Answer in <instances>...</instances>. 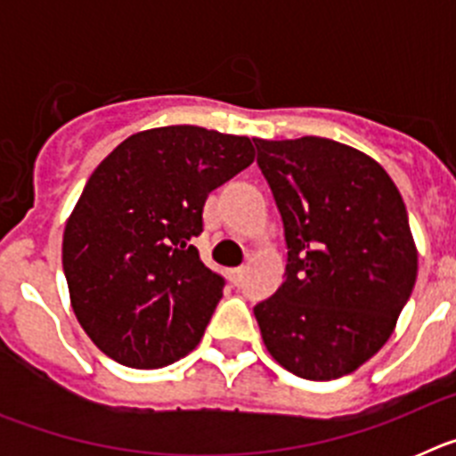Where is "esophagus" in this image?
I'll return each instance as SVG.
<instances>
[{"label": "esophagus", "mask_w": 456, "mask_h": 456, "mask_svg": "<svg viewBox=\"0 0 456 456\" xmlns=\"http://www.w3.org/2000/svg\"><path fill=\"white\" fill-rule=\"evenodd\" d=\"M244 273H247V269H244V267H235V269H231V272H228V278H231V283L240 285L241 278H244Z\"/></svg>", "instance_id": "obj_1"}]
</instances>
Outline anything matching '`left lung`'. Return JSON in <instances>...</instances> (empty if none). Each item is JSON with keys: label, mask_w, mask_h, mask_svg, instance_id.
I'll use <instances>...</instances> for the list:
<instances>
[{"label": "left lung", "mask_w": 456, "mask_h": 456, "mask_svg": "<svg viewBox=\"0 0 456 456\" xmlns=\"http://www.w3.org/2000/svg\"><path fill=\"white\" fill-rule=\"evenodd\" d=\"M253 141L288 244L285 283L253 308L265 347L301 379L345 377L384 347L416 285L406 205L356 148Z\"/></svg>", "instance_id": "8db88e82"}]
</instances>
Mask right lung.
<instances>
[{"mask_svg":"<svg viewBox=\"0 0 456 456\" xmlns=\"http://www.w3.org/2000/svg\"><path fill=\"white\" fill-rule=\"evenodd\" d=\"M256 159L248 136L196 125L136 132L93 171L63 231V272L86 336L116 363L157 370L200 342L224 297L191 240L212 189Z\"/></svg>","mask_w":456,"mask_h":456,"instance_id":"add662e5","label":"right lung"}]
</instances>
